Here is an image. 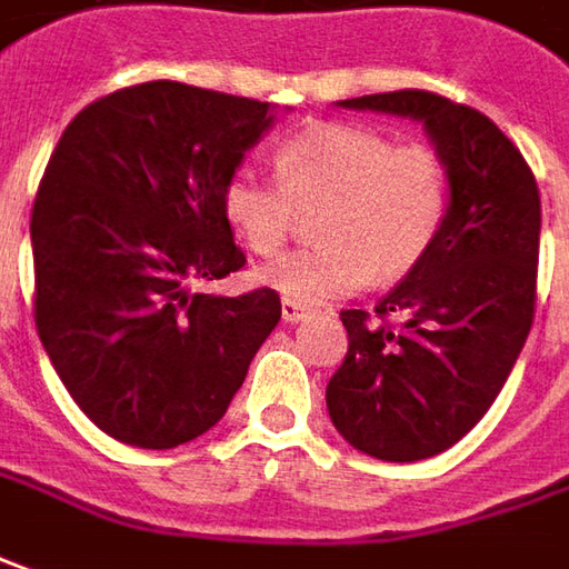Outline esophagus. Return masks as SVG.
<instances>
[{
	"label": "esophagus",
	"mask_w": 569,
	"mask_h": 569,
	"mask_svg": "<svg viewBox=\"0 0 569 569\" xmlns=\"http://www.w3.org/2000/svg\"><path fill=\"white\" fill-rule=\"evenodd\" d=\"M308 317H311V311H308L305 305H299V301L283 299V320H286V323H301V320H308Z\"/></svg>",
	"instance_id": "34e87169"
}]
</instances>
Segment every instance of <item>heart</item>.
Segmentation results:
<instances>
[{
  "label": "heart",
  "instance_id": "b5f03b06",
  "mask_svg": "<svg viewBox=\"0 0 569 569\" xmlns=\"http://www.w3.org/2000/svg\"><path fill=\"white\" fill-rule=\"evenodd\" d=\"M277 177L252 168L230 173L220 204L254 254H277L296 227V208H320L323 239L258 268L254 280L305 308L361 289L373 270L396 280L430 252L448 214V173L423 146L323 123L283 142Z\"/></svg>",
  "mask_w": 569,
  "mask_h": 569
}]
</instances>
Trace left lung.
<instances>
[{"label":"left lung","mask_w":569,"mask_h":569,"mask_svg":"<svg viewBox=\"0 0 569 569\" xmlns=\"http://www.w3.org/2000/svg\"><path fill=\"white\" fill-rule=\"evenodd\" d=\"M336 106L417 121L448 173L430 252L373 308L380 320L342 311L349 355L327 386L330 420L351 448L423 461L473 430L511 377L532 327L542 202L520 149L477 108L427 90Z\"/></svg>","instance_id":"1"}]
</instances>
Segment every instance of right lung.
Masks as SVG:
<instances>
[{
	"mask_svg": "<svg viewBox=\"0 0 569 569\" xmlns=\"http://www.w3.org/2000/svg\"><path fill=\"white\" fill-rule=\"evenodd\" d=\"M277 106L177 80L87 106L58 139L30 242L37 330L64 389L111 439H199L280 320V296L196 286L246 264L220 192Z\"/></svg>",
	"mask_w": 569,
	"mask_h": 569,
	"instance_id": "add662e5",
	"label": "right lung"
}]
</instances>
